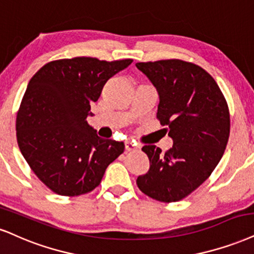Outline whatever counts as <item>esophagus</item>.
Segmentation results:
<instances>
[{"label": "esophagus", "instance_id": "1", "mask_svg": "<svg viewBox=\"0 0 254 254\" xmlns=\"http://www.w3.org/2000/svg\"><path fill=\"white\" fill-rule=\"evenodd\" d=\"M125 148H126V151H134L137 148V146L132 141H126L125 142Z\"/></svg>", "mask_w": 254, "mask_h": 254}]
</instances>
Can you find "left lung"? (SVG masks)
<instances>
[{"label": "left lung", "mask_w": 254, "mask_h": 254, "mask_svg": "<svg viewBox=\"0 0 254 254\" xmlns=\"http://www.w3.org/2000/svg\"><path fill=\"white\" fill-rule=\"evenodd\" d=\"M159 94L158 117L173 140L170 151L143 146L149 170L140 190L162 202L179 201L198 189L220 161L230 136L226 100L213 77L190 62H137Z\"/></svg>", "instance_id": "obj_1"}]
</instances>
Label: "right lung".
I'll return each instance as SVG.
<instances>
[{"instance_id":"right-lung-1","label":"right lung","mask_w":254,"mask_h":254,"mask_svg":"<svg viewBox=\"0 0 254 254\" xmlns=\"http://www.w3.org/2000/svg\"><path fill=\"white\" fill-rule=\"evenodd\" d=\"M133 60L74 58L52 61L31 77L16 118L20 151L53 192L76 196L101 183L124 142L102 139L90 127V105L106 82Z\"/></svg>"}]
</instances>
